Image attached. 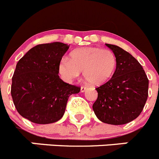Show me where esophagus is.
<instances>
[{"label": "esophagus", "mask_w": 159, "mask_h": 159, "mask_svg": "<svg viewBox=\"0 0 159 159\" xmlns=\"http://www.w3.org/2000/svg\"><path fill=\"white\" fill-rule=\"evenodd\" d=\"M86 89H87V87H85V86H81V93H83V92H85Z\"/></svg>", "instance_id": "34e87169"}]
</instances>
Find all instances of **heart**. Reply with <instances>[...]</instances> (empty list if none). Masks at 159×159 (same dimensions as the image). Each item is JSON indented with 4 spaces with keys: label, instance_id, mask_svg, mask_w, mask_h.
<instances>
[{
    "label": "heart",
    "instance_id": "1",
    "mask_svg": "<svg viewBox=\"0 0 159 159\" xmlns=\"http://www.w3.org/2000/svg\"><path fill=\"white\" fill-rule=\"evenodd\" d=\"M116 65V56L110 49L86 47L72 51L69 59H61L58 64V73L63 80L71 82L83 72L85 81L99 85L112 77Z\"/></svg>",
    "mask_w": 159,
    "mask_h": 159
}]
</instances>
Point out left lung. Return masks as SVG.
I'll return each mask as SVG.
<instances>
[{
	"instance_id": "1",
	"label": "left lung",
	"mask_w": 159,
	"mask_h": 159,
	"mask_svg": "<svg viewBox=\"0 0 159 159\" xmlns=\"http://www.w3.org/2000/svg\"><path fill=\"white\" fill-rule=\"evenodd\" d=\"M116 56L112 78L96 89L95 115L110 125H123L137 118L148 97L149 80L143 66L130 53L115 45L106 44Z\"/></svg>"
}]
</instances>
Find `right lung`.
Returning a JSON list of instances; mask_svg holds the SVG:
<instances>
[{"instance_id":"add662e5","label":"right lung","mask_w":159,"mask_h":159,"mask_svg":"<svg viewBox=\"0 0 159 159\" xmlns=\"http://www.w3.org/2000/svg\"><path fill=\"white\" fill-rule=\"evenodd\" d=\"M70 45L41 44L19 60L12 78L11 95L17 112L37 124L56 122L64 115L69 97L80 88L59 78L58 64Z\"/></svg>"}]
</instances>
